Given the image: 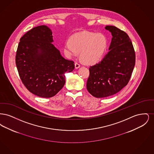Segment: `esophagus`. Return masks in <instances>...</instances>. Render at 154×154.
Returning a JSON list of instances; mask_svg holds the SVG:
<instances>
[{"instance_id":"esophagus-1","label":"esophagus","mask_w":154,"mask_h":154,"mask_svg":"<svg viewBox=\"0 0 154 154\" xmlns=\"http://www.w3.org/2000/svg\"><path fill=\"white\" fill-rule=\"evenodd\" d=\"M80 67V63H77V62H75V69H78V68H79Z\"/></svg>"}]
</instances>
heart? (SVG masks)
I'll list each match as a JSON object with an SVG mask.
<instances>
[{
	"mask_svg": "<svg viewBox=\"0 0 154 154\" xmlns=\"http://www.w3.org/2000/svg\"><path fill=\"white\" fill-rule=\"evenodd\" d=\"M108 46L107 37L102 33L84 32L71 37L64 45L69 56L76 57L81 51L82 60L89 64L95 63L102 58Z\"/></svg>",
	"mask_w": 154,
	"mask_h": 154,
	"instance_id": "b5f03b06",
	"label": "heart"
}]
</instances>
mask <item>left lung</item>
Here are the masks:
<instances>
[{
    "instance_id": "left-lung-1",
    "label": "left lung",
    "mask_w": 154,
    "mask_h": 154,
    "mask_svg": "<svg viewBox=\"0 0 154 154\" xmlns=\"http://www.w3.org/2000/svg\"><path fill=\"white\" fill-rule=\"evenodd\" d=\"M112 38L109 51L102 60L90 66L88 92L96 97H106L120 91L129 82L135 65L136 55L131 40L124 31L106 26Z\"/></svg>"
}]
</instances>
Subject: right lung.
I'll list each match as a JSON object with an SVG mask.
<instances>
[{
  "label": "right lung",
  "instance_id": "1",
  "mask_svg": "<svg viewBox=\"0 0 154 154\" xmlns=\"http://www.w3.org/2000/svg\"><path fill=\"white\" fill-rule=\"evenodd\" d=\"M52 32L45 25L35 27L20 38L15 56L20 77L28 90L42 97H51L63 88L73 60L63 58L52 44Z\"/></svg>",
  "mask_w": 154,
  "mask_h": 154
}]
</instances>
